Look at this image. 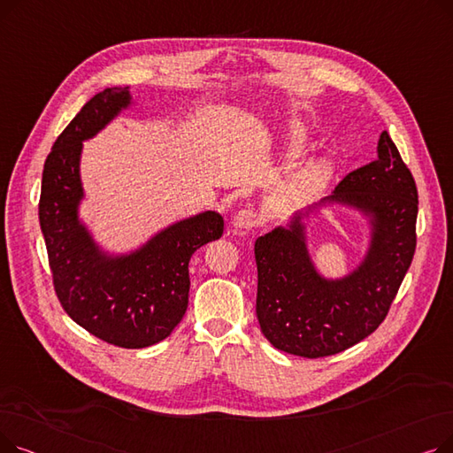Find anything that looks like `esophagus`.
<instances>
[{
  "mask_svg": "<svg viewBox=\"0 0 453 453\" xmlns=\"http://www.w3.org/2000/svg\"><path fill=\"white\" fill-rule=\"evenodd\" d=\"M258 222H260L258 220V214L253 209H250V207L236 212L234 219H233L234 227H239V229H253L255 226H258Z\"/></svg>",
  "mask_w": 453,
  "mask_h": 453,
  "instance_id": "obj_1",
  "label": "esophagus"
}]
</instances>
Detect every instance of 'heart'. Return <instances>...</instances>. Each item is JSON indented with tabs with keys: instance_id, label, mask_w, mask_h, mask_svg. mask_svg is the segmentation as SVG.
<instances>
[{
	"instance_id": "b5f03b06",
	"label": "heart",
	"mask_w": 453,
	"mask_h": 453,
	"mask_svg": "<svg viewBox=\"0 0 453 453\" xmlns=\"http://www.w3.org/2000/svg\"><path fill=\"white\" fill-rule=\"evenodd\" d=\"M311 141L308 127L290 121L279 130V152L287 157L299 156ZM334 176V165L328 157L314 156L296 163L282 183V193L288 200L308 202L319 196Z\"/></svg>"
}]
</instances>
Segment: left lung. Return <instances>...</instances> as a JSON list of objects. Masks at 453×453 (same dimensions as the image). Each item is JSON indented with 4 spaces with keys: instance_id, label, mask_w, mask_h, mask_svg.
Listing matches in <instances>:
<instances>
[{
    "instance_id": "left-lung-1",
    "label": "left lung",
    "mask_w": 453,
    "mask_h": 453,
    "mask_svg": "<svg viewBox=\"0 0 453 453\" xmlns=\"http://www.w3.org/2000/svg\"><path fill=\"white\" fill-rule=\"evenodd\" d=\"M376 154L330 196L292 212L287 224L255 241L257 319L275 349L304 358L338 354L388 316L413 260L418 196L388 132L380 134ZM332 208L358 211L368 226L361 260L340 278L317 268L307 241L310 224Z\"/></svg>"
}]
</instances>
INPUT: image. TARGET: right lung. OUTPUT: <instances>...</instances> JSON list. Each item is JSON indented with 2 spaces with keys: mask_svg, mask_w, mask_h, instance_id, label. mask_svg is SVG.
Segmentation results:
<instances>
[{
  "mask_svg": "<svg viewBox=\"0 0 453 453\" xmlns=\"http://www.w3.org/2000/svg\"><path fill=\"white\" fill-rule=\"evenodd\" d=\"M135 106L128 86L106 88L89 99L55 141L42 174L40 227L55 290L67 316L125 349L150 347L183 319L188 304V260L224 233L222 214L202 211L161 227L125 251L95 239L81 207L84 141Z\"/></svg>",
  "mask_w": 453,
  "mask_h": 453,
  "instance_id": "1",
  "label": "right lung"
}]
</instances>
